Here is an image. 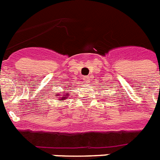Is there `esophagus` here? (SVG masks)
Wrapping results in <instances>:
<instances>
[{
	"mask_svg": "<svg viewBox=\"0 0 160 160\" xmlns=\"http://www.w3.org/2000/svg\"><path fill=\"white\" fill-rule=\"evenodd\" d=\"M83 80L86 82H89V80H90V77H89V76L83 77Z\"/></svg>",
	"mask_w": 160,
	"mask_h": 160,
	"instance_id": "esophagus-1",
	"label": "esophagus"
}]
</instances>
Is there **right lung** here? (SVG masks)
Returning <instances> with one entry per match:
<instances>
[{"label":"right lung","mask_w":160,"mask_h":160,"mask_svg":"<svg viewBox=\"0 0 160 160\" xmlns=\"http://www.w3.org/2000/svg\"><path fill=\"white\" fill-rule=\"evenodd\" d=\"M66 88H68V87H66ZM68 98V93H66V95L62 96V99H64V98ZM62 100H60V101H62Z\"/></svg>","instance_id":"1"}]
</instances>
